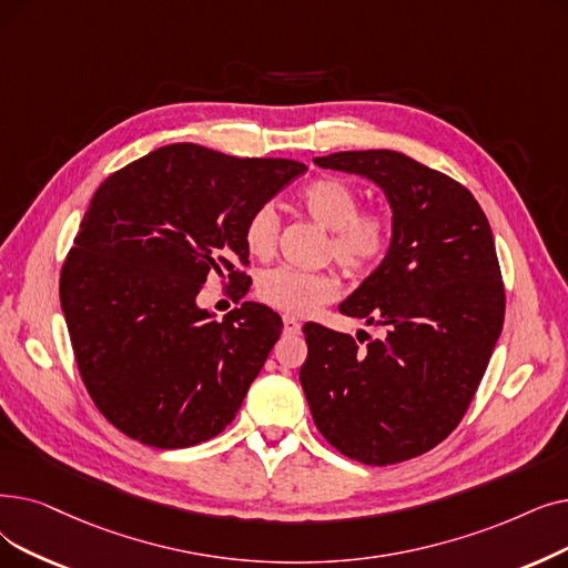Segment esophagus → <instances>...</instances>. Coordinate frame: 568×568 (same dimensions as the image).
Here are the masks:
<instances>
[{
    "label": "esophagus",
    "mask_w": 568,
    "mask_h": 568,
    "mask_svg": "<svg viewBox=\"0 0 568 568\" xmlns=\"http://www.w3.org/2000/svg\"><path fill=\"white\" fill-rule=\"evenodd\" d=\"M283 329H285V334H300L302 332V323H300L297 317L285 315L283 317Z\"/></svg>",
    "instance_id": "1"
}]
</instances>
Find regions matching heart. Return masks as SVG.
Wrapping results in <instances>:
<instances>
[{"label": "heart", "instance_id": "obj_1", "mask_svg": "<svg viewBox=\"0 0 568 568\" xmlns=\"http://www.w3.org/2000/svg\"><path fill=\"white\" fill-rule=\"evenodd\" d=\"M302 211L329 230L327 255L348 274L362 276L376 268L389 251L392 223L383 211H359L357 190L336 176L315 179L300 190ZM278 215L268 204L257 206L243 225L245 248L268 257L276 248ZM338 281L329 271H302L294 266L266 268L257 278V297L285 313H308L336 297Z\"/></svg>", "mask_w": 568, "mask_h": 568}]
</instances>
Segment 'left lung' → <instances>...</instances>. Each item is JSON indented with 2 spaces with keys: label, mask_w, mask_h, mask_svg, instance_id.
Returning <instances> with one entry per match:
<instances>
[{
  "label": "left lung",
  "mask_w": 568,
  "mask_h": 568,
  "mask_svg": "<svg viewBox=\"0 0 568 568\" xmlns=\"http://www.w3.org/2000/svg\"><path fill=\"white\" fill-rule=\"evenodd\" d=\"M313 162L385 192L392 243L338 306L385 336L359 348L348 334L304 325L300 381L315 427L341 455L368 466L406 462L459 425L499 341L506 297L495 236L471 192L404 153Z\"/></svg>",
  "instance_id": "left-lung-1"
}]
</instances>
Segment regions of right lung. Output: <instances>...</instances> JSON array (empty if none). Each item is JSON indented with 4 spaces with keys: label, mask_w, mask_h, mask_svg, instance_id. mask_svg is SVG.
<instances>
[{
    "label": "right lung",
    "mask_w": 568,
    "mask_h": 568,
    "mask_svg": "<svg viewBox=\"0 0 568 568\" xmlns=\"http://www.w3.org/2000/svg\"><path fill=\"white\" fill-rule=\"evenodd\" d=\"M306 166L171 143L97 187L60 274L81 378L106 420L145 446L190 448L223 432L281 336L243 302L217 323L196 306L209 276L251 287L243 225Z\"/></svg>",
    "instance_id": "right-lung-1"
}]
</instances>
